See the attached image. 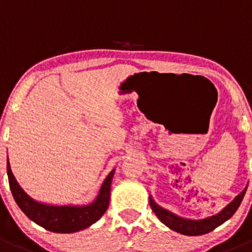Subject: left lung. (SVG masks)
Returning <instances> with one entry per match:
<instances>
[{"label": "left lung", "instance_id": "left-lung-1", "mask_svg": "<svg viewBox=\"0 0 252 252\" xmlns=\"http://www.w3.org/2000/svg\"><path fill=\"white\" fill-rule=\"evenodd\" d=\"M246 189H248V187L239 195H236L235 199L231 203L227 204L221 212H218L215 216H211V217L203 218V220H188V218L179 217V216L171 213L168 209L158 206L151 197L149 198V202H150V207L154 211V213L170 230L182 233V235L199 236L211 232V231L215 230L216 227L226 222L227 220H230L233 216V213L237 211L240 204H241L245 193H246Z\"/></svg>", "mask_w": 252, "mask_h": 252}]
</instances>
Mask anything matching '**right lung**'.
<instances>
[{"instance_id": "add662e5", "label": "right lung", "mask_w": 252, "mask_h": 252, "mask_svg": "<svg viewBox=\"0 0 252 252\" xmlns=\"http://www.w3.org/2000/svg\"><path fill=\"white\" fill-rule=\"evenodd\" d=\"M115 170L107 175L94 201L87 206H49L29 197L13 177L7 159V177L13 199L31 221L57 233H72L90 227L103 216L110 203L111 182Z\"/></svg>"}]
</instances>
